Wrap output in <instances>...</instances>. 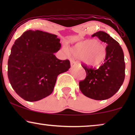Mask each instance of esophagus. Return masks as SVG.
Segmentation results:
<instances>
[{
	"label": "esophagus",
	"mask_w": 135,
	"mask_h": 135,
	"mask_svg": "<svg viewBox=\"0 0 135 135\" xmlns=\"http://www.w3.org/2000/svg\"><path fill=\"white\" fill-rule=\"evenodd\" d=\"M76 64H77V62H75V61L71 60V68L74 67L75 66H76Z\"/></svg>",
	"instance_id": "obj_1"
}]
</instances>
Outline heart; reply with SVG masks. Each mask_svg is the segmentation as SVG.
Wrapping results in <instances>:
<instances>
[{
    "label": "heart",
    "mask_w": 135,
    "mask_h": 135,
    "mask_svg": "<svg viewBox=\"0 0 135 135\" xmlns=\"http://www.w3.org/2000/svg\"><path fill=\"white\" fill-rule=\"evenodd\" d=\"M66 53L71 55L80 60L90 67L101 66L107 58L106 47L98 39L84 40L79 42L70 48L69 52L64 49Z\"/></svg>",
    "instance_id": "b5f03b06"
}]
</instances>
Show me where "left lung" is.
Listing matches in <instances>:
<instances>
[{"mask_svg":"<svg viewBox=\"0 0 135 135\" xmlns=\"http://www.w3.org/2000/svg\"><path fill=\"white\" fill-rule=\"evenodd\" d=\"M91 37H97L107 45V58L98 69L82 65L86 73L79 82L80 91L86 97L95 100L110 98L117 93L125 79L124 55L119 44L108 33L98 31Z\"/></svg>","mask_w":135,"mask_h":135,"instance_id":"obj_1","label":"left lung"}]
</instances>
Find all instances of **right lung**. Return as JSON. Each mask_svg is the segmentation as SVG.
<instances>
[{"mask_svg":"<svg viewBox=\"0 0 135 135\" xmlns=\"http://www.w3.org/2000/svg\"><path fill=\"white\" fill-rule=\"evenodd\" d=\"M56 35L42 31H26L15 42L8 61V77L12 88L26 101L33 102L52 93L60 74L71 67L55 53L61 48Z\"/></svg>","mask_w":135,"mask_h":135,"instance_id":"right-lung-1","label":"right lung"}]
</instances>
